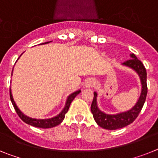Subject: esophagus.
I'll list each match as a JSON object with an SVG mask.
<instances>
[{
    "label": "esophagus",
    "mask_w": 158,
    "mask_h": 158,
    "mask_svg": "<svg viewBox=\"0 0 158 158\" xmlns=\"http://www.w3.org/2000/svg\"><path fill=\"white\" fill-rule=\"evenodd\" d=\"M94 83H95V81H94V79H93V78H88V79H87L85 80L84 87H87V88L92 87L93 85L94 84Z\"/></svg>",
    "instance_id": "obj_1"
}]
</instances>
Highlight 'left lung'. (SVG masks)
<instances>
[{"label":"left lung","mask_w":158,"mask_h":158,"mask_svg":"<svg viewBox=\"0 0 158 158\" xmlns=\"http://www.w3.org/2000/svg\"><path fill=\"white\" fill-rule=\"evenodd\" d=\"M131 59L123 64V65L130 68L131 69L136 71L139 75L141 84H142V91L138 98V102L132 108L127 111L119 113L117 114H108L104 113L99 108L97 104V93L94 92V98H93L90 110L93 114L96 123L102 128L106 130H117V129L123 128L127 127L130 123H132L139 113L142 110L143 105L145 103L146 95H147V83H146V70L139 60L134 54H130Z\"/></svg>","instance_id":"8db88e82"}]
</instances>
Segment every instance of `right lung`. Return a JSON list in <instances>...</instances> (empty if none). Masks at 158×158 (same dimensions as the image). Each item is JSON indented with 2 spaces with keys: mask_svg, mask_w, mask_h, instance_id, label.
Instances as JSON below:
<instances>
[{
  "mask_svg": "<svg viewBox=\"0 0 158 158\" xmlns=\"http://www.w3.org/2000/svg\"><path fill=\"white\" fill-rule=\"evenodd\" d=\"M50 42H46V43H43V44H45L50 43ZM12 75H13V74H12ZM9 91H10L11 102H12L13 106H14L15 110H16V112L17 113V114L19 115V117L21 118V120L24 121V123H27V124L31 125V126H32V127H38V128H43V129L55 127L62 123L63 120H64V118H65L66 113H67V112L68 111V110H69L70 105H71V102H72V101L74 100V98L76 97V95L79 94V93L81 92L80 90H76V91H75L74 93H72V94H70V95L68 97V98H67V101H66V103H65V106H64V108L63 109L62 111L60 112L58 115H56V116H55V117L53 118H51L36 119V118H31L28 117V116L24 114L23 113L20 109H19L18 106H16V102H15L14 99H13L11 88L10 90H9Z\"/></svg>",
  "mask_w": 158,
  "mask_h": 158,
  "instance_id": "obj_1",
  "label": "right lung"
}]
</instances>
